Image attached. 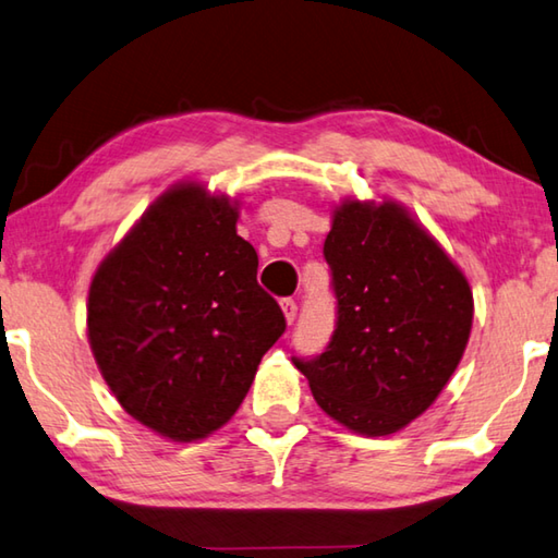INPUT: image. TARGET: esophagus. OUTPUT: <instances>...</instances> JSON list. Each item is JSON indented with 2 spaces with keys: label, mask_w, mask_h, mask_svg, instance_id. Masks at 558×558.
<instances>
[{
  "label": "esophagus",
  "mask_w": 558,
  "mask_h": 558,
  "mask_svg": "<svg viewBox=\"0 0 558 558\" xmlns=\"http://www.w3.org/2000/svg\"><path fill=\"white\" fill-rule=\"evenodd\" d=\"M280 310H282V314H286L288 324L295 322V317H298V302L295 300H292V298L280 300Z\"/></svg>",
  "instance_id": "esophagus-1"
}]
</instances>
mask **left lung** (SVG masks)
I'll use <instances>...</instances> for the list:
<instances>
[{"mask_svg": "<svg viewBox=\"0 0 558 558\" xmlns=\"http://www.w3.org/2000/svg\"><path fill=\"white\" fill-rule=\"evenodd\" d=\"M337 329L317 359H292L319 408L363 437H388L439 398L465 351L473 292L463 270L398 202L343 199L324 241Z\"/></svg>", "mask_w": 558, "mask_h": 558, "instance_id": "left-lung-1", "label": "left lung"}]
</instances>
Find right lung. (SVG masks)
<instances>
[{
	"label": "right lung",
	"instance_id": "obj_1",
	"mask_svg": "<svg viewBox=\"0 0 558 558\" xmlns=\"http://www.w3.org/2000/svg\"><path fill=\"white\" fill-rule=\"evenodd\" d=\"M239 202L182 180L95 270L87 339L121 408L150 432L197 441L234 417L286 317L236 234Z\"/></svg>",
	"mask_w": 558,
	"mask_h": 558
}]
</instances>
